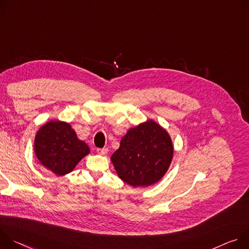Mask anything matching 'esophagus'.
Returning a JSON list of instances; mask_svg holds the SVG:
<instances>
[{
    "mask_svg": "<svg viewBox=\"0 0 249 249\" xmlns=\"http://www.w3.org/2000/svg\"><path fill=\"white\" fill-rule=\"evenodd\" d=\"M97 152L101 155H106L107 153V148H98Z\"/></svg>",
    "mask_w": 249,
    "mask_h": 249,
    "instance_id": "1",
    "label": "esophagus"
}]
</instances>
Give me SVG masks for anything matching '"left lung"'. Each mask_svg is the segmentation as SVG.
<instances>
[{
  "mask_svg": "<svg viewBox=\"0 0 249 249\" xmlns=\"http://www.w3.org/2000/svg\"><path fill=\"white\" fill-rule=\"evenodd\" d=\"M173 151L168 132L148 120L127 130L110 160L124 182L132 187H147L167 172Z\"/></svg>",
  "mask_w": 249,
  "mask_h": 249,
  "instance_id": "left-lung-1",
  "label": "left lung"
}]
</instances>
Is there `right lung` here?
<instances>
[{
    "mask_svg": "<svg viewBox=\"0 0 249 249\" xmlns=\"http://www.w3.org/2000/svg\"><path fill=\"white\" fill-rule=\"evenodd\" d=\"M35 152L43 167L55 175L63 176L90 153V148L78 139L69 124L50 121L36 132Z\"/></svg>",
    "mask_w": 249,
    "mask_h": 249,
    "instance_id": "add662e5",
    "label": "right lung"
}]
</instances>
